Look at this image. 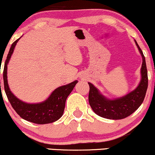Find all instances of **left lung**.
<instances>
[{"label": "left lung", "mask_w": 155, "mask_h": 155, "mask_svg": "<svg viewBox=\"0 0 155 155\" xmlns=\"http://www.w3.org/2000/svg\"><path fill=\"white\" fill-rule=\"evenodd\" d=\"M135 43L142 56V64L141 68L142 79L137 89L124 97L111 100L101 95L93 84L89 83V104L93 111L99 116L109 119L126 118L134 113L144 101L148 87L147 69L145 57L142 51L136 41Z\"/></svg>", "instance_id": "8db88e82"}]
</instances>
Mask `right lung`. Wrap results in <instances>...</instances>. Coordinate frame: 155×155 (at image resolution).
<instances>
[{"instance_id": "right-lung-1", "label": "right lung", "mask_w": 155, "mask_h": 155, "mask_svg": "<svg viewBox=\"0 0 155 155\" xmlns=\"http://www.w3.org/2000/svg\"><path fill=\"white\" fill-rule=\"evenodd\" d=\"M19 39L20 38L17 39L11 45L3 69L4 89L8 99L18 114L25 120L38 124H49L56 121L63 115L66 99L78 81H74L67 85L57 88L44 102L39 104H27L19 100L10 91L7 81L8 63Z\"/></svg>"}]
</instances>
